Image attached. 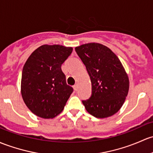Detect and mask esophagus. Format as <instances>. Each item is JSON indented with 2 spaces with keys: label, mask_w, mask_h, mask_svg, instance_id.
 <instances>
[{
  "label": "esophagus",
  "mask_w": 153,
  "mask_h": 153,
  "mask_svg": "<svg viewBox=\"0 0 153 153\" xmlns=\"http://www.w3.org/2000/svg\"><path fill=\"white\" fill-rule=\"evenodd\" d=\"M73 88H74V89L75 90V91H77V90H78V84H75V85H74Z\"/></svg>",
  "instance_id": "1"
}]
</instances>
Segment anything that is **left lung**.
<instances>
[{
    "label": "left lung",
    "mask_w": 153,
    "mask_h": 153,
    "mask_svg": "<svg viewBox=\"0 0 153 153\" xmlns=\"http://www.w3.org/2000/svg\"><path fill=\"white\" fill-rule=\"evenodd\" d=\"M91 82V95L82 100L86 110L97 118L117 113L129 90V79L119 58L106 46L88 43L75 48Z\"/></svg>",
    "instance_id": "1"
}]
</instances>
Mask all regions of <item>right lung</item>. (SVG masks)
Returning <instances> with one entry per match:
<instances>
[{
    "instance_id": "add662e5",
    "label": "right lung",
    "mask_w": 153,
    "mask_h": 153,
    "mask_svg": "<svg viewBox=\"0 0 153 153\" xmlns=\"http://www.w3.org/2000/svg\"><path fill=\"white\" fill-rule=\"evenodd\" d=\"M72 52L70 47L44 45L35 50L24 64L22 97L38 117L50 119L59 114L73 91L62 70V64Z\"/></svg>"
}]
</instances>
